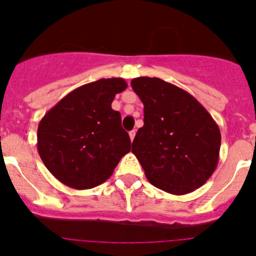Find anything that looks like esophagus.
Wrapping results in <instances>:
<instances>
[{
	"label": "esophagus",
	"mask_w": 256,
	"mask_h": 256,
	"mask_svg": "<svg viewBox=\"0 0 256 256\" xmlns=\"http://www.w3.org/2000/svg\"><path fill=\"white\" fill-rule=\"evenodd\" d=\"M128 135H130V139H131V142H132L134 138H135V135H136V131L135 130L130 131V132H128Z\"/></svg>",
	"instance_id": "34e87169"
}]
</instances>
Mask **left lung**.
<instances>
[{
    "label": "left lung",
    "mask_w": 256,
    "mask_h": 256,
    "mask_svg": "<svg viewBox=\"0 0 256 256\" xmlns=\"http://www.w3.org/2000/svg\"><path fill=\"white\" fill-rule=\"evenodd\" d=\"M131 87L144 104L131 152L148 180L176 196L204 186L218 163L216 121L192 94L160 78H134Z\"/></svg>",
    "instance_id": "1"
}]
</instances>
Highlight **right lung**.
I'll list each match as a JSON object with an SVG mask.
<instances>
[{"label": "right lung", "mask_w": 256, "mask_h": 256, "mask_svg": "<svg viewBox=\"0 0 256 256\" xmlns=\"http://www.w3.org/2000/svg\"><path fill=\"white\" fill-rule=\"evenodd\" d=\"M122 78H102L80 86L45 114L38 128V152L59 182L90 190L106 182L131 149L114 96L126 90Z\"/></svg>", "instance_id": "add662e5"}]
</instances>
